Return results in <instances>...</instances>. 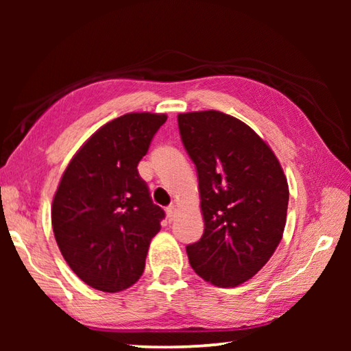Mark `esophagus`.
I'll list each match as a JSON object with an SVG mask.
<instances>
[{"label":"esophagus","instance_id":"34e87169","mask_svg":"<svg viewBox=\"0 0 351 351\" xmlns=\"http://www.w3.org/2000/svg\"><path fill=\"white\" fill-rule=\"evenodd\" d=\"M165 213H167V219L171 223L176 218V215H178V207L175 204L173 206H169L167 209H165Z\"/></svg>","mask_w":351,"mask_h":351}]
</instances>
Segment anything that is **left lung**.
Masks as SVG:
<instances>
[{
	"instance_id": "left-lung-1",
	"label": "left lung",
	"mask_w": 351,
	"mask_h": 351,
	"mask_svg": "<svg viewBox=\"0 0 351 351\" xmlns=\"http://www.w3.org/2000/svg\"><path fill=\"white\" fill-rule=\"evenodd\" d=\"M181 141L198 173L204 234L186 247L190 266L219 288L245 283L282 240L289 190L269 145L221 111L178 114Z\"/></svg>"
}]
</instances>
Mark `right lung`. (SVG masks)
<instances>
[{
  "label": "right lung",
  "mask_w": 351,
  "mask_h": 351,
  "mask_svg": "<svg viewBox=\"0 0 351 351\" xmlns=\"http://www.w3.org/2000/svg\"><path fill=\"white\" fill-rule=\"evenodd\" d=\"M165 114L128 112L99 128L71 159L52 201L63 258L91 288L117 293L139 280L165 217L138 171Z\"/></svg>",
  "instance_id": "obj_1"
}]
</instances>
